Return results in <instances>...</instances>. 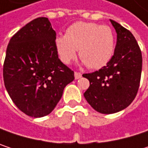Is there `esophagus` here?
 <instances>
[{
	"label": "esophagus",
	"mask_w": 148,
	"mask_h": 148,
	"mask_svg": "<svg viewBox=\"0 0 148 148\" xmlns=\"http://www.w3.org/2000/svg\"><path fill=\"white\" fill-rule=\"evenodd\" d=\"M81 76H82V74H80V73H78V72H75L74 73V78H75V79H78L81 78Z\"/></svg>",
	"instance_id": "34e87169"
}]
</instances>
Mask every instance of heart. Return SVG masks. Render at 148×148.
I'll return each mask as SVG.
<instances>
[{"instance_id":"b5f03b06","label":"heart","mask_w":148,"mask_h":148,"mask_svg":"<svg viewBox=\"0 0 148 148\" xmlns=\"http://www.w3.org/2000/svg\"><path fill=\"white\" fill-rule=\"evenodd\" d=\"M56 48L60 60L66 65L75 59L79 50L83 64L91 69H99L114 55L116 36L110 26L79 21L68 28L65 36L56 38Z\"/></svg>"}]
</instances>
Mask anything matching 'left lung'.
I'll return each mask as SVG.
<instances>
[{
    "mask_svg": "<svg viewBox=\"0 0 148 148\" xmlns=\"http://www.w3.org/2000/svg\"><path fill=\"white\" fill-rule=\"evenodd\" d=\"M110 21L116 32L111 60L99 71L82 75L90 82L84 93L85 99L102 114L121 111L133 102L142 69L141 51L133 34L117 22Z\"/></svg>",
    "mask_w": 148,
    "mask_h": 148,
    "instance_id": "left-lung-1",
    "label": "left lung"
}]
</instances>
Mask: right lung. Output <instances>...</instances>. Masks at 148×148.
Returning a JSON list of instances; mask_svg holds the SVG:
<instances>
[{"label": "right lung", "mask_w": 148, "mask_h": 148, "mask_svg": "<svg viewBox=\"0 0 148 148\" xmlns=\"http://www.w3.org/2000/svg\"><path fill=\"white\" fill-rule=\"evenodd\" d=\"M56 34L48 18H37L10 39L3 65L7 92L15 105L32 117L49 115L60 101L74 71L58 58Z\"/></svg>", "instance_id": "right-lung-1"}]
</instances>
